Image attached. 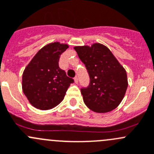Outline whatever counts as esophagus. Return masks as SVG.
I'll return each mask as SVG.
<instances>
[{
	"mask_svg": "<svg viewBox=\"0 0 154 154\" xmlns=\"http://www.w3.org/2000/svg\"><path fill=\"white\" fill-rule=\"evenodd\" d=\"M74 82H75V83H78V77L76 76L75 77H74Z\"/></svg>",
	"mask_w": 154,
	"mask_h": 154,
	"instance_id": "1",
	"label": "esophagus"
}]
</instances>
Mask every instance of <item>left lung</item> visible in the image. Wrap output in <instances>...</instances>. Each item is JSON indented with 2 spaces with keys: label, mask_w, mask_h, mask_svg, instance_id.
<instances>
[{
  "label": "left lung",
  "mask_w": 154,
  "mask_h": 154,
  "mask_svg": "<svg viewBox=\"0 0 154 154\" xmlns=\"http://www.w3.org/2000/svg\"><path fill=\"white\" fill-rule=\"evenodd\" d=\"M74 50L89 77V85L80 89L85 104L97 113L116 108L128 87L127 74L123 67L102 44L75 47Z\"/></svg>",
  "instance_id": "left-lung-1"
}]
</instances>
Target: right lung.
Here are the masks:
<instances>
[{
    "mask_svg": "<svg viewBox=\"0 0 154 154\" xmlns=\"http://www.w3.org/2000/svg\"><path fill=\"white\" fill-rule=\"evenodd\" d=\"M67 44L52 43L37 52L22 74V90L29 102L41 110L56 107L64 99L74 79L59 66Z\"/></svg>",
    "mask_w": 154,
    "mask_h": 154,
    "instance_id": "right-lung-1",
    "label": "right lung"
}]
</instances>
